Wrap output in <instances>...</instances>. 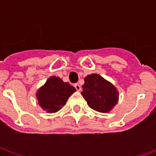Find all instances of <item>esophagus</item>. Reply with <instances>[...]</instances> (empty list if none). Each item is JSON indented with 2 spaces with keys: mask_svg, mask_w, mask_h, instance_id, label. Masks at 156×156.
Here are the masks:
<instances>
[{
  "mask_svg": "<svg viewBox=\"0 0 156 156\" xmlns=\"http://www.w3.org/2000/svg\"><path fill=\"white\" fill-rule=\"evenodd\" d=\"M74 87H75V88H76V90H77V91H80V90H81V86L78 84V83H75Z\"/></svg>",
  "mask_w": 156,
  "mask_h": 156,
  "instance_id": "obj_1",
  "label": "esophagus"
}]
</instances>
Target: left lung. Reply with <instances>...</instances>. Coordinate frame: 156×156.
Here are the masks:
<instances>
[{"label":"left lung","mask_w":156,"mask_h":156,"mask_svg":"<svg viewBox=\"0 0 156 156\" xmlns=\"http://www.w3.org/2000/svg\"><path fill=\"white\" fill-rule=\"evenodd\" d=\"M81 94L90 108L100 113L110 111L119 98L115 86L96 73L88 75L84 78Z\"/></svg>","instance_id":"obj_1"}]
</instances>
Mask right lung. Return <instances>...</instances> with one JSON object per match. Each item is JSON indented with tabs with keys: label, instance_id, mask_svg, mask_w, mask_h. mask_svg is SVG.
I'll return each instance as SVG.
<instances>
[{
	"label": "right lung",
	"instance_id": "right-lung-1",
	"mask_svg": "<svg viewBox=\"0 0 156 156\" xmlns=\"http://www.w3.org/2000/svg\"><path fill=\"white\" fill-rule=\"evenodd\" d=\"M76 91L68 83L58 77H50L46 83L39 88L37 98L42 109L48 113H55L64 106L68 98Z\"/></svg>",
	"mask_w": 156,
	"mask_h": 156
}]
</instances>
